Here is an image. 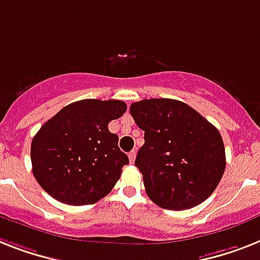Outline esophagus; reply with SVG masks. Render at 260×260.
<instances>
[{
  "label": "esophagus",
  "instance_id": "1",
  "mask_svg": "<svg viewBox=\"0 0 260 260\" xmlns=\"http://www.w3.org/2000/svg\"><path fill=\"white\" fill-rule=\"evenodd\" d=\"M128 157H129L131 163H135V159H136V151H131L128 153Z\"/></svg>",
  "mask_w": 260,
  "mask_h": 260
}]
</instances>
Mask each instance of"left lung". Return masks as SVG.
<instances>
[{"label": "left lung", "instance_id": "obj_1", "mask_svg": "<svg viewBox=\"0 0 260 260\" xmlns=\"http://www.w3.org/2000/svg\"><path fill=\"white\" fill-rule=\"evenodd\" d=\"M144 131L135 166L145 192L161 208L188 210L210 198L225 170L219 131L189 105L172 99H149L131 105Z\"/></svg>", "mask_w": 260, "mask_h": 260}]
</instances>
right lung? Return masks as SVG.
<instances>
[{"mask_svg":"<svg viewBox=\"0 0 260 260\" xmlns=\"http://www.w3.org/2000/svg\"><path fill=\"white\" fill-rule=\"evenodd\" d=\"M121 100L86 99L67 105L31 140V170L52 198L71 206L93 204L115 187L129 163L108 124L124 115Z\"/></svg>","mask_w":260,"mask_h":260,"instance_id":"add662e5","label":"right lung"}]
</instances>
